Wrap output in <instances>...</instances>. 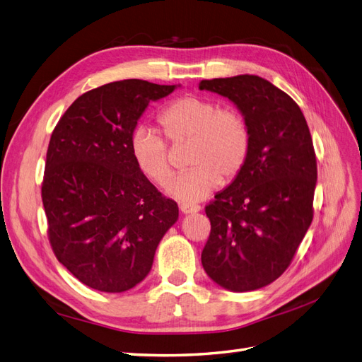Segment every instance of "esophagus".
Returning a JSON list of instances; mask_svg holds the SVG:
<instances>
[{
	"label": "esophagus",
	"mask_w": 362,
	"mask_h": 362,
	"mask_svg": "<svg viewBox=\"0 0 362 362\" xmlns=\"http://www.w3.org/2000/svg\"><path fill=\"white\" fill-rule=\"evenodd\" d=\"M180 210H181L184 214H192V213H198V211L201 210V206L196 205V204L181 202V204H180Z\"/></svg>",
	"instance_id": "esophagus-1"
}]
</instances>
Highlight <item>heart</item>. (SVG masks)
<instances>
[{"label":"heart","mask_w":362,"mask_h":362,"mask_svg":"<svg viewBox=\"0 0 362 362\" xmlns=\"http://www.w3.org/2000/svg\"><path fill=\"white\" fill-rule=\"evenodd\" d=\"M158 124L170 144L192 141L187 157L192 168L177 175L169 184V193L177 199L201 201L222 180L237 178L246 166L252 133L247 119L235 108H221L210 98L187 95L164 107ZM129 151L144 177L160 187L169 182V144L157 129L137 127L129 139Z\"/></svg>","instance_id":"1"}]
</instances>
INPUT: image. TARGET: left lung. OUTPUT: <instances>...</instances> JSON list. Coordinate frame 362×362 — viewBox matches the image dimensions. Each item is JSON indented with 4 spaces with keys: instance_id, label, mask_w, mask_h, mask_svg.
Returning <instances> with one entry per match:
<instances>
[{
    "instance_id": "8db88e82",
    "label": "left lung",
    "mask_w": 362,
    "mask_h": 362,
    "mask_svg": "<svg viewBox=\"0 0 362 362\" xmlns=\"http://www.w3.org/2000/svg\"><path fill=\"white\" fill-rule=\"evenodd\" d=\"M199 89L231 100L252 133L246 166L205 206L211 231L202 266L223 288L258 290L288 269L313 222L317 160L310 128L293 98L261 76L202 80Z\"/></svg>"
}]
</instances>
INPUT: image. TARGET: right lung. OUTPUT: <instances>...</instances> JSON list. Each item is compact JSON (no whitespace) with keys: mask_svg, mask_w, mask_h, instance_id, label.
I'll return each mask as SVG.
<instances>
[{"mask_svg":"<svg viewBox=\"0 0 362 362\" xmlns=\"http://www.w3.org/2000/svg\"><path fill=\"white\" fill-rule=\"evenodd\" d=\"M175 90L144 80L96 87L54 128L42 202L54 255L84 286L120 293L144 281L178 205L137 169L129 139L151 101Z\"/></svg>","mask_w":362,"mask_h":362,"instance_id":"right-lung-1","label":"right lung"}]
</instances>
